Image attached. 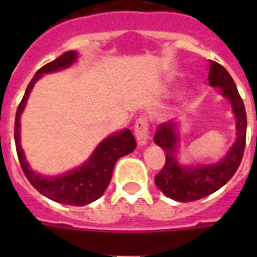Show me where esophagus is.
<instances>
[{
    "mask_svg": "<svg viewBox=\"0 0 257 257\" xmlns=\"http://www.w3.org/2000/svg\"><path fill=\"white\" fill-rule=\"evenodd\" d=\"M135 135H136V140L139 143V145L147 144L149 135V122L148 118L145 116H140L136 120V124H135Z\"/></svg>",
    "mask_w": 257,
    "mask_h": 257,
    "instance_id": "1",
    "label": "esophagus"
}]
</instances>
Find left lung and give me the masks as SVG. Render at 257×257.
Here are the masks:
<instances>
[{
	"label": "left lung",
	"instance_id": "1",
	"mask_svg": "<svg viewBox=\"0 0 257 257\" xmlns=\"http://www.w3.org/2000/svg\"><path fill=\"white\" fill-rule=\"evenodd\" d=\"M209 85L219 86L227 98H229L236 116L237 139L227 156L212 165H199L195 168L180 167L175 152L177 147L176 124L164 122L157 126L153 140L165 151V165L155 177V183L165 196L177 201H195L211 195L227 184L243 160L247 135V114L244 102L240 97L235 81L224 66L209 61L208 73Z\"/></svg>",
	"mask_w": 257,
	"mask_h": 257
}]
</instances>
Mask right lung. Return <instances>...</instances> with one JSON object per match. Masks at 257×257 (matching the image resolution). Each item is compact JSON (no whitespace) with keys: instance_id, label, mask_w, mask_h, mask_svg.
Here are the masks:
<instances>
[{"instance_id":"1","label":"right lung","mask_w":257,"mask_h":257,"mask_svg":"<svg viewBox=\"0 0 257 257\" xmlns=\"http://www.w3.org/2000/svg\"><path fill=\"white\" fill-rule=\"evenodd\" d=\"M76 58H77L76 52L73 50L65 52L54 61L40 68L37 73L34 74V77L29 82L25 94L17 108L16 121H14V141H16V149H17L20 165L25 173L26 179L29 180V183L48 199L57 201V203L78 207V205L92 203L100 196H102L110 183L113 167L116 164V161L120 157L135 151L136 140L129 129H125L124 132L109 136L97 147L90 159L82 167L74 169L66 175L57 176V177H44L30 168L25 156H24L21 144H20V116L25 108L26 100H28L34 84L37 82V80L42 74L64 69L66 66L72 65L76 61Z\"/></svg>"}]
</instances>
